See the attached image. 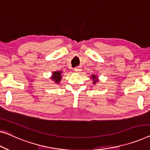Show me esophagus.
<instances>
[{"label": "esophagus", "mask_w": 150, "mask_h": 150, "mask_svg": "<svg viewBox=\"0 0 150 150\" xmlns=\"http://www.w3.org/2000/svg\"><path fill=\"white\" fill-rule=\"evenodd\" d=\"M81 70L82 69H81V67H76V68H75V69H74V71H75V72H76V73H80L81 71Z\"/></svg>", "instance_id": "1"}]
</instances>
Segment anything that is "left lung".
<instances>
[{"label": "left lung", "mask_w": 150, "mask_h": 150, "mask_svg": "<svg viewBox=\"0 0 150 150\" xmlns=\"http://www.w3.org/2000/svg\"><path fill=\"white\" fill-rule=\"evenodd\" d=\"M90 79L93 80V84H96V83L99 81V79H98V77L97 75H91L90 77Z\"/></svg>", "instance_id": "1"}]
</instances>
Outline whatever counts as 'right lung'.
<instances>
[{"label":"right lung","instance_id":"add662e5","mask_svg":"<svg viewBox=\"0 0 150 150\" xmlns=\"http://www.w3.org/2000/svg\"><path fill=\"white\" fill-rule=\"evenodd\" d=\"M62 73V72L61 71H54V72H52V76H51L50 77L51 80L54 82L56 84L60 83V82H61L62 79V75H61Z\"/></svg>","mask_w":150,"mask_h":150}]
</instances>
